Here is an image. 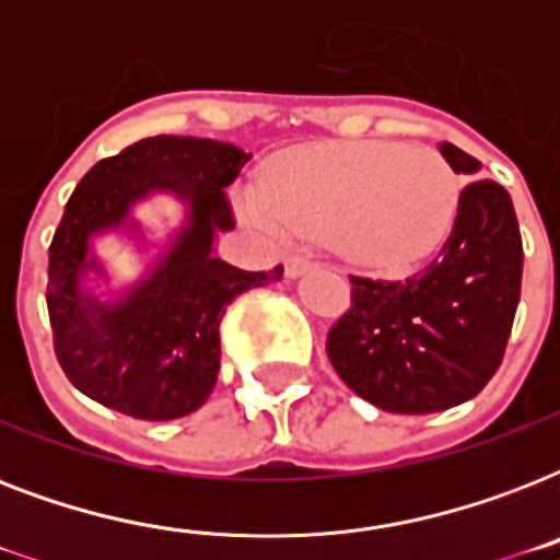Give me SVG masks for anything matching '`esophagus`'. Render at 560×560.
I'll use <instances>...</instances> for the list:
<instances>
[{
    "label": "esophagus",
    "instance_id": "34e87169",
    "mask_svg": "<svg viewBox=\"0 0 560 560\" xmlns=\"http://www.w3.org/2000/svg\"><path fill=\"white\" fill-rule=\"evenodd\" d=\"M307 270H314V264L307 261V258L290 255L288 261H284V276H288V279H299V276H305Z\"/></svg>",
    "mask_w": 560,
    "mask_h": 560
}]
</instances>
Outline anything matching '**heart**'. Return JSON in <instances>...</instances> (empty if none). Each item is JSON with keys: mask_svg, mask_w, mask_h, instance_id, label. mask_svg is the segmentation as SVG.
<instances>
[{"mask_svg": "<svg viewBox=\"0 0 560 560\" xmlns=\"http://www.w3.org/2000/svg\"><path fill=\"white\" fill-rule=\"evenodd\" d=\"M459 188L433 148L334 142L270 162L261 188L237 194V214L270 241H323L354 267L404 272L451 232Z\"/></svg>", "mask_w": 560, "mask_h": 560, "instance_id": "b5f03b06", "label": "heart"}]
</instances>
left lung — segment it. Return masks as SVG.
Returning a JSON list of instances; mask_svg holds the SVG:
<instances>
[{
	"instance_id": "obj_1",
	"label": "left lung",
	"mask_w": 560,
	"mask_h": 560,
	"mask_svg": "<svg viewBox=\"0 0 560 560\" xmlns=\"http://www.w3.org/2000/svg\"><path fill=\"white\" fill-rule=\"evenodd\" d=\"M456 174L482 165L456 144ZM523 279L512 197L494 179L462 188L451 237L424 270L400 281L351 279V307L328 331V358L360 398L404 416L465 404L503 363Z\"/></svg>"
}]
</instances>
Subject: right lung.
Listing matches in <instances>:
<instances>
[{
	"mask_svg": "<svg viewBox=\"0 0 560 560\" xmlns=\"http://www.w3.org/2000/svg\"><path fill=\"white\" fill-rule=\"evenodd\" d=\"M253 153L197 136H153L101 160L78 183L48 246V319L66 377L104 407L168 421L209 400L220 372V319L249 288L281 279L220 261L235 226L223 188ZM153 192L184 206V223L151 242L132 209ZM118 234L145 255L140 279L112 288L94 237Z\"/></svg>",
	"mask_w": 560,
	"mask_h": 560,
	"instance_id": "obj_1",
	"label": "right lung"
}]
</instances>
